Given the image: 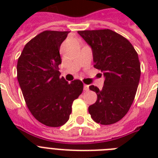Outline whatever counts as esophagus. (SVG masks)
<instances>
[{
	"mask_svg": "<svg viewBox=\"0 0 158 158\" xmlns=\"http://www.w3.org/2000/svg\"><path fill=\"white\" fill-rule=\"evenodd\" d=\"M89 85H87V84H84V91H89Z\"/></svg>",
	"mask_w": 158,
	"mask_h": 158,
	"instance_id": "34e87169",
	"label": "esophagus"
}]
</instances>
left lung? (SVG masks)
Returning <instances> with one entry per match:
<instances>
[{
	"label": "left lung",
	"instance_id": "obj_1",
	"mask_svg": "<svg viewBox=\"0 0 158 158\" xmlns=\"http://www.w3.org/2000/svg\"><path fill=\"white\" fill-rule=\"evenodd\" d=\"M93 51L94 67L105 77L101 90L89 86L98 95L89 106L92 119L101 125L121 120L132 105L139 83L140 62L138 53L123 36L110 29L78 32Z\"/></svg>",
	"mask_w": 158,
	"mask_h": 158
}]
</instances>
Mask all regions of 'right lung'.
<instances>
[{"label":"right lung","mask_w":158,"mask_h":158,"mask_svg":"<svg viewBox=\"0 0 158 158\" xmlns=\"http://www.w3.org/2000/svg\"><path fill=\"white\" fill-rule=\"evenodd\" d=\"M69 33L43 31L24 46L17 63V79L28 110L50 127L68 121L72 103L84 89L80 80L69 84L58 70L60 47Z\"/></svg>","instance_id":"1"}]
</instances>
